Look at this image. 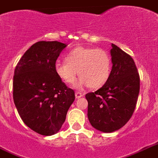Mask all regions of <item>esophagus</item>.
Wrapping results in <instances>:
<instances>
[{
	"label": "esophagus",
	"mask_w": 158,
	"mask_h": 158,
	"mask_svg": "<svg viewBox=\"0 0 158 158\" xmlns=\"http://www.w3.org/2000/svg\"><path fill=\"white\" fill-rule=\"evenodd\" d=\"M83 96H84V94H83L82 93H80V92L75 93V97H76V98H81V97H83Z\"/></svg>",
	"instance_id": "34e87169"
}]
</instances>
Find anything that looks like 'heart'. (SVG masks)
I'll return each mask as SVG.
<instances>
[{
	"mask_svg": "<svg viewBox=\"0 0 158 158\" xmlns=\"http://www.w3.org/2000/svg\"><path fill=\"white\" fill-rule=\"evenodd\" d=\"M65 61L55 63V74L64 83L73 84L78 71L80 77L74 87L79 89L88 86L94 89L102 87L111 74V57L103 49L77 47L66 55Z\"/></svg>",
	"mask_w": 158,
	"mask_h": 158,
	"instance_id": "1",
	"label": "heart"
}]
</instances>
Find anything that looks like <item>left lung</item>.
Wrapping results in <instances>:
<instances>
[{"label":"left lung","instance_id":"obj_1","mask_svg":"<svg viewBox=\"0 0 158 158\" xmlns=\"http://www.w3.org/2000/svg\"><path fill=\"white\" fill-rule=\"evenodd\" d=\"M111 74L94 93H88V118L93 127L103 132L120 129L131 118L140 90V78L134 60L112 44Z\"/></svg>","mask_w":158,"mask_h":158}]
</instances>
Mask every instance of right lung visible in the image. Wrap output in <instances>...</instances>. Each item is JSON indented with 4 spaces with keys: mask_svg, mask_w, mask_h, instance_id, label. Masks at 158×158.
<instances>
[{
    "mask_svg": "<svg viewBox=\"0 0 158 158\" xmlns=\"http://www.w3.org/2000/svg\"><path fill=\"white\" fill-rule=\"evenodd\" d=\"M67 44L39 41L31 45L15 66L13 99L25 124L39 134L50 136L60 131L74 91L57 76L55 64Z\"/></svg>",
    "mask_w": 158,
    "mask_h": 158,
    "instance_id": "obj_1",
    "label": "right lung"
}]
</instances>
